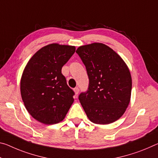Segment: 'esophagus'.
Here are the masks:
<instances>
[{"label":"esophagus","instance_id":"obj_1","mask_svg":"<svg viewBox=\"0 0 158 158\" xmlns=\"http://www.w3.org/2000/svg\"><path fill=\"white\" fill-rule=\"evenodd\" d=\"M74 93H75V95L77 96V95H78L79 92V89L78 87H76V88L74 89Z\"/></svg>","mask_w":158,"mask_h":158}]
</instances>
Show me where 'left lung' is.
I'll return each instance as SVG.
<instances>
[{
  "label": "left lung",
  "mask_w": 158,
  "mask_h": 158,
  "mask_svg": "<svg viewBox=\"0 0 158 158\" xmlns=\"http://www.w3.org/2000/svg\"><path fill=\"white\" fill-rule=\"evenodd\" d=\"M76 52L89 80L87 91L79 96L87 117L95 124L112 123L123 115L130 101L132 83L128 67L118 54L102 44L80 46Z\"/></svg>",
  "instance_id": "obj_1"
}]
</instances>
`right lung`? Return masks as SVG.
<instances>
[{
    "label": "right lung",
    "mask_w": 158,
    "mask_h": 158,
    "mask_svg": "<svg viewBox=\"0 0 158 158\" xmlns=\"http://www.w3.org/2000/svg\"><path fill=\"white\" fill-rule=\"evenodd\" d=\"M75 50L74 46L48 45L25 67L20 83L22 101L29 113L41 123L62 121L74 102V92L67 85L62 67Z\"/></svg>",
    "instance_id": "obj_1"
}]
</instances>
